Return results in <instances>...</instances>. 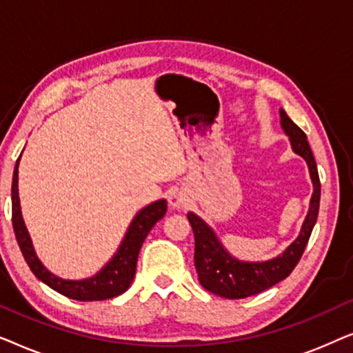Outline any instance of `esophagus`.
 <instances>
[{
	"mask_svg": "<svg viewBox=\"0 0 353 353\" xmlns=\"http://www.w3.org/2000/svg\"><path fill=\"white\" fill-rule=\"evenodd\" d=\"M168 202H170V205L173 207V209H185V207H188V202H190V199H188V196L185 194V192L176 191V192H173L170 197H168Z\"/></svg>",
	"mask_w": 353,
	"mask_h": 353,
	"instance_id": "34e87169",
	"label": "esophagus"
}]
</instances>
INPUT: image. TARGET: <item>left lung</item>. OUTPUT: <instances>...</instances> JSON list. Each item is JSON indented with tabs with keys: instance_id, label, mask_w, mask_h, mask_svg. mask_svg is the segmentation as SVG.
<instances>
[{
	"instance_id": "left-lung-1",
	"label": "left lung",
	"mask_w": 353,
	"mask_h": 353,
	"mask_svg": "<svg viewBox=\"0 0 353 353\" xmlns=\"http://www.w3.org/2000/svg\"><path fill=\"white\" fill-rule=\"evenodd\" d=\"M279 117H281L284 133L291 141L292 151L297 156L303 157L308 165L313 183L310 209H308L297 239L278 257L265 260V262H243V260L233 257L216 238L215 231L201 216L190 212L188 220H190L192 233H194V265L197 276H199L202 288L215 296L225 299H244L255 296V294L283 281L296 268L303 250H305L308 239H310L313 226L316 223L321 185L315 157L308 146L305 133L288 117L283 109H279Z\"/></svg>"
}]
</instances>
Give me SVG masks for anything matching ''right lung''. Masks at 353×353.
Listing matches in <instances>:
<instances>
[{"mask_svg":"<svg viewBox=\"0 0 353 353\" xmlns=\"http://www.w3.org/2000/svg\"><path fill=\"white\" fill-rule=\"evenodd\" d=\"M22 156V154H21ZM19 161L17 159L16 168H14L12 175V226L14 233H16V239L19 248L22 250L23 259L28 267H30L32 273L35 276L48 284L51 289H54L62 296L74 299V301L81 302H91V301H105V299L117 297L123 294L132 284L134 278V272H137V262L139 249L152 230V226L157 223L159 220L165 215L167 212V201L161 199L152 202L138 212L134 219L130 223L127 233L123 236V241L120 243V248L112 259L101 268L94 276L80 279V281H70V279L57 278L52 274L40 260H38L35 249H33L30 234H28L27 226L23 223L22 212H21V202H19Z\"/></svg>","mask_w":353,"mask_h":353,"instance_id":"obj_1","label":"right lung"}]
</instances>
